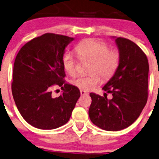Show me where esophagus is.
<instances>
[{"mask_svg":"<svg viewBox=\"0 0 159 159\" xmlns=\"http://www.w3.org/2000/svg\"><path fill=\"white\" fill-rule=\"evenodd\" d=\"M80 92H81V95H86V94H88L87 92H86L85 91H84V90H81V91H80Z\"/></svg>","mask_w":159,"mask_h":159,"instance_id":"34e87169","label":"esophagus"}]
</instances>
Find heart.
Wrapping results in <instances>:
<instances>
[{
  "instance_id": "heart-1",
  "label": "heart",
  "mask_w": 159,
  "mask_h": 159,
  "mask_svg": "<svg viewBox=\"0 0 159 159\" xmlns=\"http://www.w3.org/2000/svg\"><path fill=\"white\" fill-rule=\"evenodd\" d=\"M80 59L91 61L85 75H78L72 79L74 86L84 91H89L103 80L110 79L116 73L120 65V53L117 50L109 49L106 43L94 39H88L78 43L75 48ZM62 67L70 75L76 73V61L73 54L65 52L61 59Z\"/></svg>"
}]
</instances>
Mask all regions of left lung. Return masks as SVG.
<instances>
[{"label": "left lung", "instance_id": "1", "mask_svg": "<svg viewBox=\"0 0 159 159\" xmlns=\"http://www.w3.org/2000/svg\"><path fill=\"white\" fill-rule=\"evenodd\" d=\"M119 50L120 65L103 89L112 94L90 93L91 121L108 131L128 128L139 116L148 100L149 64L145 53L130 40L113 37Z\"/></svg>", "mask_w": 159, "mask_h": 159}]
</instances>
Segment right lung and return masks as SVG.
I'll return each instance as SVG.
<instances>
[{"label": "right lung", "instance_id": "1", "mask_svg": "<svg viewBox=\"0 0 159 159\" xmlns=\"http://www.w3.org/2000/svg\"><path fill=\"white\" fill-rule=\"evenodd\" d=\"M74 38L47 33L31 39L18 52L14 64L11 92L18 111L28 123L52 130L67 123L80 93L64 81L61 59ZM59 85L63 93L52 97L51 88Z\"/></svg>", "mask_w": 159, "mask_h": 159}]
</instances>
